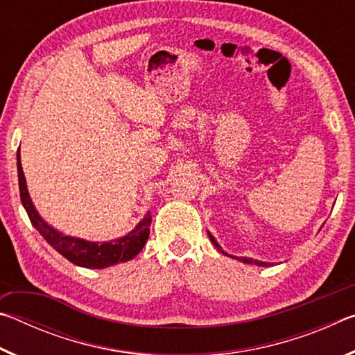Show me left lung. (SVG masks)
I'll list each match as a JSON object with an SVG mask.
<instances>
[{
	"label": "left lung",
	"instance_id": "8db88e82",
	"mask_svg": "<svg viewBox=\"0 0 355 355\" xmlns=\"http://www.w3.org/2000/svg\"><path fill=\"white\" fill-rule=\"evenodd\" d=\"M208 238L209 239H211V243L214 244V248L216 249H218L219 252H222V254H224V255H228V254H225V252L224 250H222V248H220V245H219V243L218 241H216V239H214V236L211 235V233H209L208 232ZM228 257H230V255H228ZM236 260H239V261H243V263H248V264H257V266H269V264H271V263H266V261H260V260H252V258H248V257H244V258H236Z\"/></svg>",
	"mask_w": 355,
	"mask_h": 355
}]
</instances>
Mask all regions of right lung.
Instances as JSON below:
<instances>
[{
    "label": "right lung",
    "mask_w": 355,
    "mask_h": 355,
    "mask_svg": "<svg viewBox=\"0 0 355 355\" xmlns=\"http://www.w3.org/2000/svg\"><path fill=\"white\" fill-rule=\"evenodd\" d=\"M17 171H19L20 199L23 207L26 209L31 224L35 227V230L45 238V241L50 244L53 249L58 250L59 254L67 258L69 261L76 264V266L89 269L110 268L114 266V264L133 260V258L142 250L144 245H146L150 235V224H152V214H150V211L146 213L144 219L139 220V224H137L128 235L112 239V241L97 243L87 241V239L83 238L64 235L62 232L56 230L55 227L48 224L34 207L26 186L25 173H23L20 147L19 152H17Z\"/></svg>",
    "instance_id": "1"
}]
</instances>
